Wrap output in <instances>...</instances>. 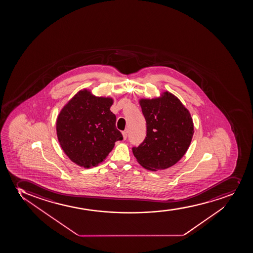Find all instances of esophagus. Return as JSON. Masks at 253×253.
<instances>
[{
    "instance_id": "1",
    "label": "esophagus",
    "mask_w": 253,
    "mask_h": 253,
    "mask_svg": "<svg viewBox=\"0 0 253 253\" xmlns=\"http://www.w3.org/2000/svg\"><path fill=\"white\" fill-rule=\"evenodd\" d=\"M122 134L123 138H124V139H125H125H127V135H128V132H127V131H123Z\"/></svg>"
}]
</instances>
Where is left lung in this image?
Here are the masks:
<instances>
[{"label":"left lung","instance_id":"left-lung-1","mask_svg":"<svg viewBox=\"0 0 253 253\" xmlns=\"http://www.w3.org/2000/svg\"><path fill=\"white\" fill-rule=\"evenodd\" d=\"M139 104L146 120L147 133L143 143L132 149L133 155L149 170L169 168L185 155L193 137L190 112L167 91L159 98H141Z\"/></svg>","mask_w":253,"mask_h":253}]
</instances>
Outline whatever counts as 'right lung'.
Instances as JSON below:
<instances>
[{"label":"right lung","mask_w":253,"mask_h":253,"mask_svg":"<svg viewBox=\"0 0 253 253\" xmlns=\"http://www.w3.org/2000/svg\"><path fill=\"white\" fill-rule=\"evenodd\" d=\"M112 98L96 97L80 90L68 101L57 119V139L63 151L78 166L91 168L102 163L122 140L110 111Z\"/></svg>","instance_id":"add662e5"}]
</instances>
